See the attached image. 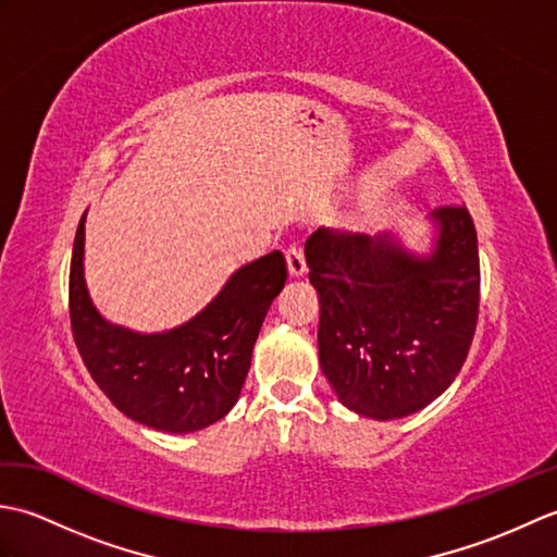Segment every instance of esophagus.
<instances>
[{
	"label": "esophagus",
	"instance_id": "34e87169",
	"mask_svg": "<svg viewBox=\"0 0 557 557\" xmlns=\"http://www.w3.org/2000/svg\"><path fill=\"white\" fill-rule=\"evenodd\" d=\"M287 268L292 277H301L306 272V258H304V248L299 244H292L287 248Z\"/></svg>",
	"mask_w": 557,
	"mask_h": 557
}]
</instances>
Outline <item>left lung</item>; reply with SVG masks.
<instances>
[{
	"label": "left lung",
	"mask_w": 557,
	"mask_h": 557,
	"mask_svg": "<svg viewBox=\"0 0 557 557\" xmlns=\"http://www.w3.org/2000/svg\"><path fill=\"white\" fill-rule=\"evenodd\" d=\"M433 220L441 234L429 258L393 236L318 230L306 242L321 294V369L361 417H409L441 397L467 361L481 294L474 220L465 206L435 208Z\"/></svg>",
	"instance_id": "8db88e82"
}]
</instances>
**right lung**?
Wrapping results in <instances>:
<instances>
[{"mask_svg":"<svg viewBox=\"0 0 557 557\" xmlns=\"http://www.w3.org/2000/svg\"><path fill=\"white\" fill-rule=\"evenodd\" d=\"M83 220L69 270L71 333L92 381L112 405L150 429L191 433L220 421L239 399L260 325L287 282L280 251L239 268L194 321L140 335L112 325L83 280Z\"/></svg>","mask_w":557,"mask_h":557,"instance_id":"right-lung-1","label":"right lung"}]
</instances>
